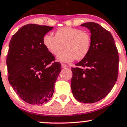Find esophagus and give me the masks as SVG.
I'll return each mask as SVG.
<instances>
[{
    "label": "esophagus",
    "mask_w": 127,
    "mask_h": 127,
    "mask_svg": "<svg viewBox=\"0 0 127 127\" xmlns=\"http://www.w3.org/2000/svg\"><path fill=\"white\" fill-rule=\"evenodd\" d=\"M61 67H62V68H67V65L64 64H61Z\"/></svg>",
    "instance_id": "34e87169"
}]
</instances>
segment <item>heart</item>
<instances>
[{"mask_svg": "<svg viewBox=\"0 0 127 127\" xmlns=\"http://www.w3.org/2000/svg\"><path fill=\"white\" fill-rule=\"evenodd\" d=\"M43 44L52 55H56L64 48L65 50L56 56L60 62H71L75 59L80 61L89 53L92 39L89 33L71 27H64L57 30L55 37L46 34L43 37Z\"/></svg>", "mask_w": 127, "mask_h": 127, "instance_id": "heart-1", "label": "heart"}]
</instances>
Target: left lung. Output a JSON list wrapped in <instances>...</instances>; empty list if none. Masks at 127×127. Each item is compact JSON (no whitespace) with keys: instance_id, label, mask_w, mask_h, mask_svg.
Segmentation results:
<instances>
[{"instance_id":"obj_1","label":"left lung","mask_w":127,"mask_h":127,"mask_svg":"<svg viewBox=\"0 0 127 127\" xmlns=\"http://www.w3.org/2000/svg\"><path fill=\"white\" fill-rule=\"evenodd\" d=\"M90 31L92 45L87 56L72 67L71 89L79 101L93 103L104 98L117 80L119 56L111 32L93 22L81 24Z\"/></svg>"}]
</instances>
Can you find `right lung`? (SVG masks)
<instances>
[{
    "instance_id": "add662e5",
    "label": "right lung",
    "mask_w": 127,
    "mask_h": 127,
    "mask_svg": "<svg viewBox=\"0 0 127 127\" xmlns=\"http://www.w3.org/2000/svg\"><path fill=\"white\" fill-rule=\"evenodd\" d=\"M53 27L28 24L12 36L7 65L8 81L16 94L31 104H42L52 98L61 64L43 44Z\"/></svg>"
}]
</instances>
